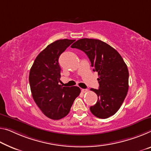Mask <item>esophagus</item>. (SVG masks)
I'll return each instance as SVG.
<instances>
[{"label": "esophagus", "mask_w": 151, "mask_h": 151, "mask_svg": "<svg viewBox=\"0 0 151 151\" xmlns=\"http://www.w3.org/2000/svg\"><path fill=\"white\" fill-rule=\"evenodd\" d=\"M88 91V89H82V92L83 93H86V92H87Z\"/></svg>", "instance_id": "obj_1"}]
</instances>
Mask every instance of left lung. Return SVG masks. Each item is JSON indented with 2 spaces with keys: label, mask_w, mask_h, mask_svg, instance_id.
<instances>
[{
  "label": "left lung",
  "mask_w": 151,
  "mask_h": 151,
  "mask_svg": "<svg viewBox=\"0 0 151 151\" xmlns=\"http://www.w3.org/2000/svg\"><path fill=\"white\" fill-rule=\"evenodd\" d=\"M71 47L84 52L94 68L93 71L98 72L99 89H90L98 96L96 103L90 107L91 113L101 119L113 115L128 91L129 72L126 63L115 48L100 40L80 39Z\"/></svg>",
  "instance_id": "left-lung-1"
}]
</instances>
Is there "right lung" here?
<instances>
[{"instance_id":"obj_1","label":"right lung","mask_w":151,"mask_h":151,"mask_svg":"<svg viewBox=\"0 0 151 151\" xmlns=\"http://www.w3.org/2000/svg\"><path fill=\"white\" fill-rule=\"evenodd\" d=\"M75 40H58L50 44L36 58L29 75L32 97L46 117L53 120L68 114L76 97L80 94L78 86L63 87L59 58Z\"/></svg>"}]
</instances>
